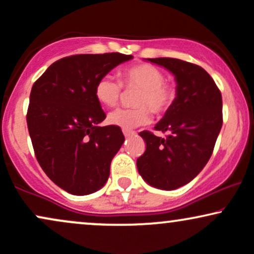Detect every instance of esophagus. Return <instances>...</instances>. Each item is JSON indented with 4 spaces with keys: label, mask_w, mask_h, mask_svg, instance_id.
I'll list each match as a JSON object with an SVG mask.
<instances>
[{
    "label": "esophagus",
    "mask_w": 254,
    "mask_h": 254,
    "mask_svg": "<svg viewBox=\"0 0 254 254\" xmlns=\"http://www.w3.org/2000/svg\"><path fill=\"white\" fill-rule=\"evenodd\" d=\"M123 132H124V136L125 137H130V136L133 135V132H130V131H127V130H124Z\"/></svg>",
    "instance_id": "obj_1"
}]
</instances>
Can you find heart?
I'll use <instances>...</instances> for the list:
<instances>
[{
    "mask_svg": "<svg viewBox=\"0 0 254 254\" xmlns=\"http://www.w3.org/2000/svg\"><path fill=\"white\" fill-rule=\"evenodd\" d=\"M125 87H137L136 109H119L109 115L110 124L130 131L150 122V108L156 115L167 112L176 100L177 92L173 86L166 83L165 74L151 64H136L121 72ZM122 83L110 75H105L95 84V98L104 106L113 107L122 97ZM149 107V109L147 107Z\"/></svg>",
    "mask_w": 254,
    "mask_h": 254,
    "instance_id": "obj_1",
    "label": "heart"
}]
</instances>
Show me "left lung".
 Returning a JSON list of instances; mask_svg holds the SVG:
<instances>
[{
    "label": "left lung",
    "mask_w": 254,
    "mask_h": 254,
    "mask_svg": "<svg viewBox=\"0 0 254 254\" xmlns=\"http://www.w3.org/2000/svg\"><path fill=\"white\" fill-rule=\"evenodd\" d=\"M170 70L177 82V97L154 129L139 136L147 148L137 159V170L149 185L176 190L198 176L210 159L222 127V95L202 66L177 58H147Z\"/></svg>",
    "instance_id": "obj_1"
}]
</instances>
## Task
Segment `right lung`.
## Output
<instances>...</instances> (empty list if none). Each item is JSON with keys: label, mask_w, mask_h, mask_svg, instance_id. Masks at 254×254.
Here are the masks:
<instances>
[{"label": "right lung", "mask_w": 254, "mask_h": 254, "mask_svg": "<svg viewBox=\"0 0 254 254\" xmlns=\"http://www.w3.org/2000/svg\"><path fill=\"white\" fill-rule=\"evenodd\" d=\"M131 55H74L52 63L34 82L27 127L34 154L46 176L76 196L100 190L124 135L106 118L95 98V84Z\"/></svg>", "instance_id": "1"}]
</instances>
